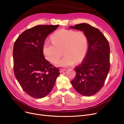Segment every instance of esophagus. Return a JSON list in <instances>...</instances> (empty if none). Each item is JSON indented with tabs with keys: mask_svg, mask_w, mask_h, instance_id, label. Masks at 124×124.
<instances>
[{
	"mask_svg": "<svg viewBox=\"0 0 124 124\" xmlns=\"http://www.w3.org/2000/svg\"><path fill=\"white\" fill-rule=\"evenodd\" d=\"M66 71L65 69H62V68H61V69H60V70H59V72H61V73H62L63 72H64V71Z\"/></svg>",
	"mask_w": 124,
	"mask_h": 124,
	"instance_id": "esophagus-1",
	"label": "esophagus"
}]
</instances>
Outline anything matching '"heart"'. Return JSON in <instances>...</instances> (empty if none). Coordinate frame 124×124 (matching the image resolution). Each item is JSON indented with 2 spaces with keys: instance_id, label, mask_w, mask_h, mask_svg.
Listing matches in <instances>:
<instances>
[{
  "instance_id": "b5f03b06",
  "label": "heart",
  "mask_w": 124,
  "mask_h": 124,
  "mask_svg": "<svg viewBox=\"0 0 124 124\" xmlns=\"http://www.w3.org/2000/svg\"><path fill=\"white\" fill-rule=\"evenodd\" d=\"M52 43L46 42L43 46L45 57L52 63H55L61 57L63 50L65 56L56 65L59 67H67L74 63L83 61L88 48L87 37L83 31L62 29L52 35Z\"/></svg>"
}]
</instances>
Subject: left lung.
Masks as SVG:
<instances>
[{
  "mask_svg": "<svg viewBox=\"0 0 124 124\" xmlns=\"http://www.w3.org/2000/svg\"><path fill=\"white\" fill-rule=\"evenodd\" d=\"M69 28L83 31L88 42L87 54L80 65L74 68L76 76L71 84L81 95L91 96L103 87L109 72V44L98 29L89 24L81 23Z\"/></svg>",
  "mask_w": 124,
  "mask_h": 124,
  "instance_id": "obj_1",
  "label": "left lung"
}]
</instances>
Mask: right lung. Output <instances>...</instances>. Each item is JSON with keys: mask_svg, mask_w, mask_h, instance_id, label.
Instances as JSON below:
<instances>
[{"mask_svg": "<svg viewBox=\"0 0 124 124\" xmlns=\"http://www.w3.org/2000/svg\"><path fill=\"white\" fill-rule=\"evenodd\" d=\"M59 25H37L22 33L13 50L15 77L24 91L35 98L47 96L59 75L57 68L44 58L43 46L47 36Z\"/></svg>", "mask_w": 124, "mask_h": 124, "instance_id": "add662e5", "label": "right lung"}]
</instances>
